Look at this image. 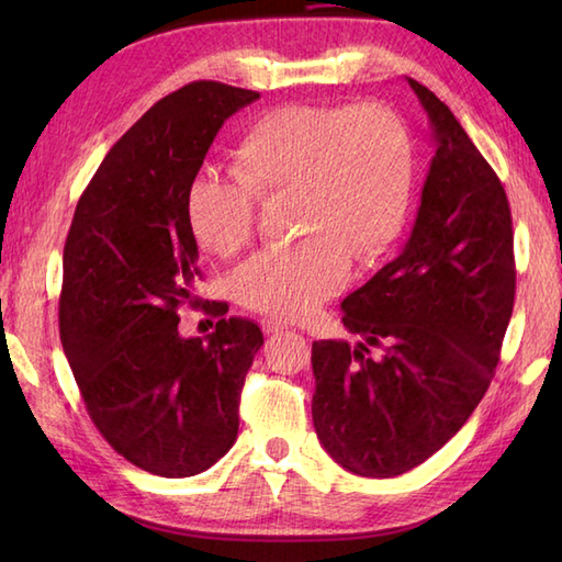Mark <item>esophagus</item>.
<instances>
[{
    "label": "esophagus",
    "mask_w": 562,
    "mask_h": 562,
    "mask_svg": "<svg viewBox=\"0 0 562 562\" xmlns=\"http://www.w3.org/2000/svg\"><path fill=\"white\" fill-rule=\"evenodd\" d=\"M260 328H262V333H266V336H272V333H280V330H284L288 326H284L282 321L272 318V316H262L260 318Z\"/></svg>",
    "instance_id": "obj_1"
}]
</instances>
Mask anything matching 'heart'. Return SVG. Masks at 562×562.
Segmentation results:
<instances>
[{
  "instance_id": "obj_1",
  "label": "heart",
  "mask_w": 562,
  "mask_h": 562,
  "mask_svg": "<svg viewBox=\"0 0 562 562\" xmlns=\"http://www.w3.org/2000/svg\"><path fill=\"white\" fill-rule=\"evenodd\" d=\"M408 130L389 105H284L250 125L234 149V176L200 173L186 220L200 248L234 258L250 244L260 202L290 198L300 241L266 250L234 274L244 306L304 318L336 294L350 260L367 266L401 234L411 202Z\"/></svg>"
}]
</instances>
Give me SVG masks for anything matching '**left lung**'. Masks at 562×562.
Returning a JSON list of instances; mask_svg holds the SVG:
<instances>
[{"label": "left lung", "mask_w": 562, "mask_h": 562, "mask_svg": "<svg viewBox=\"0 0 562 562\" xmlns=\"http://www.w3.org/2000/svg\"><path fill=\"white\" fill-rule=\"evenodd\" d=\"M405 81L435 139L413 232L340 304L342 326L362 340L312 345L316 435L364 479L411 471L459 432L491 386L515 306L505 188L447 105Z\"/></svg>", "instance_id": "obj_1"}]
</instances>
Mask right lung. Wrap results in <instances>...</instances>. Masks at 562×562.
Returning <instances> with one entry per match:
<instances>
[{"instance_id":"right-lung-1","label":"right lung","mask_w":562,"mask_h":562,"mask_svg":"<svg viewBox=\"0 0 562 562\" xmlns=\"http://www.w3.org/2000/svg\"><path fill=\"white\" fill-rule=\"evenodd\" d=\"M258 99L193 81L154 103L105 154L67 234L59 340L83 405L121 457L164 479L198 475L232 449L262 345L236 316L205 340L178 333V308L200 304L188 186L226 117Z\"/></svg>"}]
</instances>
